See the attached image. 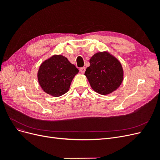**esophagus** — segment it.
Returning a JSON list of instances; mask_svg holds the SVG:
<instances>
[{
	"instance_id": "esophagus-1",
	"label": "esophagus",
	"mask_w": 160,
	"mask_h": 160,
	"mask_svg": "<svg viewBox=\"0 0 160 160\" xmlns=\"http://www.w3.org/2000/svg\"><path fill=\"white\" fill-rule=\"evenodd\" d=\"M80 71L82 72V73H84L85 71V67H81L79 69Z\"/></svg>"
}]
</instances>
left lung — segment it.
<instances>
[{"label": "left lung", "mask_w": 160, "mask_h": 160, "mask_svg": "<svg viewBox=\"0 0 160 160\" xmlns=\"http://www.w3.org/2000/svg\"><path fill=\"white\" fill-rule=\"evenodd\" d=\"M85 75L97 93L108 95L122 84L123 71L120 62L108 52H97L92 57Z\"/></svg>", "instance_id": "1"}]
</instances>
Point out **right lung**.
Returning a JSON list of instances; mask_svg holds the SVG:
<instances>
[{"mask_svg": "<svg viewBox=\"0 0 160 160\" xmlns=\"http://www.w3.org/2000/svg\"><path fill=\"white\" fill-rule=\"evenodd\" d=\"M79 70L66 57L54 55L41 65L38 80L47 93L59 97L69 91L71 81Z\"/></svg>", "mask_w": 160, "mask_h": 160, "instance_id": "1", "label": "right lung"}]
</instances>
